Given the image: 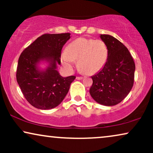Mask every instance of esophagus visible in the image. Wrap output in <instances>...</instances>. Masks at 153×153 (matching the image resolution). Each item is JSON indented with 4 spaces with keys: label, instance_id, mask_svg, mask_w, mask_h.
<instances>
[{
    "label": "esophagus",
    "instance_id": "1",
    "mask_svg": "<svg viewBox=\"0 0 153 153\" xmlns=\"http://www.w3.org/2000/svg\"><path fill=\"white\" fill-rule=\"evenodd\" d=\"M76 79H77V80H81V79H83V77H81V76H76Z\"/></svg>",
    "mask_w": 153,
    "mask_h": 153
}]
</instances>
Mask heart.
<instances>
[{
    "instance_id": "b5f03b06",
    "label": "heart",
    "mask_w": 153,
    "mask_h": 153,
    "mask_svg": "<svg viewBox=\"0 0 153 153\" xmlns=\"http://www.w3.org/2000/svg\"><path fill=\"white\" fill-rule=\"evenodd\" d=\"M108 49L101 39L80 37L69 44L61 56L62 63L72 70L75 60L81 72L94 74L102 70L107 62Z\"/></svg>"
}]
</instances>
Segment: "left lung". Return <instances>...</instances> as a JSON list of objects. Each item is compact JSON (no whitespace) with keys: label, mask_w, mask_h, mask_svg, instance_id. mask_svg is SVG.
I'll list each match as a JSON object with an SVG mask.
<instances>
[{"label":"left lung","mask_w":153,"mask_h":153,"mask_svg":"<svg viewBox=\"0 0 153 153\" xmlns=\"http://www.w3.org/2000/svg\"><path fill=\"white\" fill-rule=\"evenodd\" d=\"M107 45L108 58L102 70L92 76L90 94L102 105L114 106L122 102L132 88L135 64L127 48L111 35H100Z\"/></svg>","instance_id":"1"}]
</instances>
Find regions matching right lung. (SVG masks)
Wrapping results in <instances>:
<instances>
[{"label": "right lung", "instance_id": "1", "mask_svg": "<svg viewBox=\"0 0 153 153\" xmlns=\"http://www.w3.org/2000/svg\"><path fill=\"white\" fill-rule=\"evenodd\" d=\"M70 39V33L45 34L28 46L19 58L16 81L27 101L38 109H51L59 105L76 78L62 76L57 70L62 48Z\"/></svg>", "mask_w": 153, "mask_h": 153}]
</instances>
